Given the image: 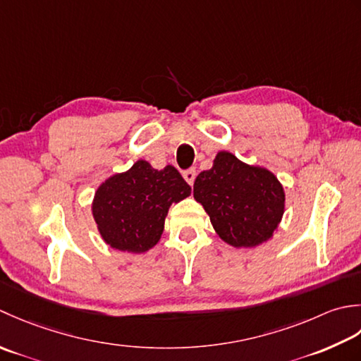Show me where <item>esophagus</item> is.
Returning <instances> with one entry per match:
<instances>
[{
    "mask_svg": "<svg viewBox=\"0 0 361 361\" xmlns=\"http://www.w3.org/2000/svg\"><path fill=\"white\" fill-rule=\"evenodd\" d=\"M195 178H196V171L193 170V168H190V170L183 171V179L187 180L188 185H193V183H195Z\"/></svg>",
    "mask_w": 361,
    "mask_h": 361,
    "instance_id": "obj_1",
    "label": "esophagus"
}]
</instances>
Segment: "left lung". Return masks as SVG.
<instances>
[{"mask_svg": "<svg viewBox=\"0 0 361 361\" xmlns=\"http://www.w3.org/2000/svg\"><path fill=\"white\" fill-rule=\"evenodd\" d=\"M193 196L219 238L233 247L268 241L285 210V191L276 176L227 151L218 152L210 170L197 174Z\"/></svg>", "mask_w": 361, "mask_h": 361, "instance_id": "1", "label": "left lung"}]
</instances>
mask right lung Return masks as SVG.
Returning a JSON list of instances; mask_svg holds the SVG:
<instances>
[{"label": "right lung", "mask_w": 361, "mask_h": 361, "mask_svg": "<svg viewBox=\"0 0 361 361\" xmlns=\"http://www.w3.org/2000/svg\"><path fill=\"white\" fill-rule=\"evenodd\" d=\"M190 193L191 187L174 166L156 170L146 160H137L128 171L101 183L92 213L110 247L142 254L159 243L170 205Z\"/></svg>", "instance_id": "right-lung-1"}]
</instances>
